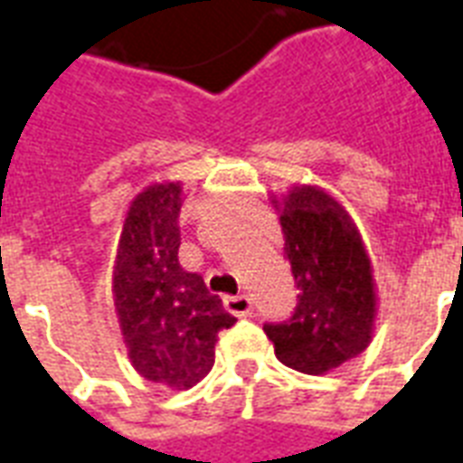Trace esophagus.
<instances>
[{"mask_svg":"<svg viewBox=\"0 0 463 463\" xmlns=\"http://www.w3.org/2000/svg\"><path fill=\"white\" fill-rule=\"evenodd\" d=\"M222 304H225V309L231 311L232 317L242 318L252 314V301H250V297H245V294H241V297H225Z\"/></svg>","mask_w":463,"mask_h":463,"instance_id":"1","label":"esophagus"}]
</instances>
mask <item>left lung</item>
I'll use <instances>...</instances> for the list:
<instances>
[{"instance_id": "1", "label": "left lung", "mask_w": 463, "mask_h": 463, "mask_svg": "<svg viewBox=\"0 0 463 463\" xmlns=\"http://www.w3.org/2000/svg\"><path fill=\"white\" fill-rule=\"evenodd\" d=\"M299 301L284 324H265L275 355L294 371L324 375L373 341L378 292L361 232L328 191L297 184L269 196Z\"/></svg>"}]
</instances>
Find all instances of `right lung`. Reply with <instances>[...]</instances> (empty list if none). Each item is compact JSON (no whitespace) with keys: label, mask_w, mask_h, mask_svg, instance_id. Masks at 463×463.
<instances>
[{"label":"right lung","mask_w":463,"mask_h":463,"mask_svg":"<svg viewBox=\"0 0 463 463\" xmlns=\"http://www.w3.org/2000/svg\"><path fill=\"white\" fill-rule=\"evenodd\" d=\"M181 181H156L127 208L112 297L129 363L142 378L188 390L211 373L215 344L235 317L179 262Z\"/></svg>","instance_id":"1"}]
</instances>
